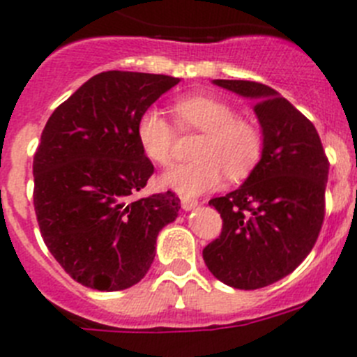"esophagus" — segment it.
Listing matches in <instances>:
<instances>
[{"label":"esophagus","instance_id":"34e87169","mask_svg":"<svg viewBox=\"0 0 357 357\" xmlns=\"http://www.w3.org/2000/svg\"><path fill=\"white\" fill-rule=\"evenodd\" d=\"M181 205L184 211H191L198 205V200H192V198H181Z\"/></svg>","mask_w":357,"mask_h":357}]
</instances>
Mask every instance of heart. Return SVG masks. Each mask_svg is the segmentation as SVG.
Instances as JSON below:
<instances>
[{
	"mask_svg": "<svg viewBox=\"0 0 357 357\" xmlns=\"http://www.w3.org/2000/svg\"><path fill=\"white\" fill-rule=\"evenodd\" d=\"M182 132H202L195 149L198 161L178 165L161 176V184L182 196L212 191L223 181L251 173L264 152V134L253 122L238 119L231 104L211 96H191L173 104ZM138 139L150 161L169 166L176 155L178 132L161 111L146 109L138 120Z\"/></svg>",
	"mask_w": 357,
	"mask_h": 357,
	"instance_id": "b5f03b06",
	"label": "heart"
}]
</instances>
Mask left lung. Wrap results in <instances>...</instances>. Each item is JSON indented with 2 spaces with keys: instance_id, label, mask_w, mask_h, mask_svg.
<instances>
[{
  "instance_id": "left-lung-1",
  "label": "left lung",
  "mask_w": 357,
  "mask_h": 357,
  "mask_svg": "<svg viewBox=\"0 0 357 357\" xmlns=\"http://www.w3.org/2000/svg\"><path fill=\"white\" fill-rule=\"evenodd\" d=\"M214 83L255 99L264 152L241 188L208 202L223 228L204 248V260L234 289H261L292 273L315 246L329 161L315 126L276 90L255 81Z\"/></svg>"
}]
</instances>
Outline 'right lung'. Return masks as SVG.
<instances>
[{
  "instance_id": "add662e5",
  "label": "right lung",
  "mask_w": 357,
  "mask_h": 357,
  "mask_svg": "<svg viewBox=\"0 0 357 357\" xmlns=\"http://www.w3.org/2000/svg\"><path fill=\"white\" fill-rule=\"evenodd\" d=\"M178 77L107 70L52 111L33 157V205L42 238L65 273L88 289L136 285L155 238L175 221V192L134 198L153 173L138 120Z\"/></svg>"
}]
</instances>
